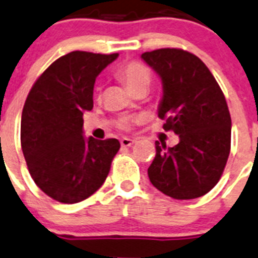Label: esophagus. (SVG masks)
I'll return each instance as SVG.
<instances>
[{"mask_svg":"<svg viewBox=\"0 0 258 258\" xmlns=\"http://www.w3.org/2000/svg\"><path fill=\"white\" fill-rule=\"evenodd\" d=\"M134 142H136V140H132V138H126V137L122 138V140L120 141V144L122 147H131Z\"/></svg>","mask_w":258,"mask_h":258,"instance_id":"esophagus-1","label":"esophagus"}]
</instances>
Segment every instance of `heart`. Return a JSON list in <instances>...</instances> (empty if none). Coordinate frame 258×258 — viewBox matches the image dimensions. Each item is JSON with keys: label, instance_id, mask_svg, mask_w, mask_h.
<instances>
[{"label": "heart", "instance_id": "1", "mask_svg": "<svg viewBox=\"0 0 258 258\" xmlns=\"http://www.w3.org/2000/svg\"><path fill=\"white\" fill-rule=\"evenodd\" d=\"M116 76L133 94L140 91L146 92L151 83L150 70H149L147 66L138 62V61H131V62L121 65L117 69V72H116ZM137 121V117L125 116V117H121L118 120V126L121 129H127V127H131Z\"/></svg>", "mask_w": 258, "mask_h": 258}]
</instances>
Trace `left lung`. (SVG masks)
I'll return each mask as SVG.
<instances>
[{"label":"left lung","instance_id":"1","mask_svg":"<svg viewBox=\"0 0 258 258\" xmlns=\"http://www.w3.org/2000/svg\"><path fill=\"white\" fill-rule=\"evenodd\" d=\"M163 83L158 116L166 120L179 144L156 141L147 169L151 184L176 200H192L210 192L221 179L231 149V116L226 98L208 66L177 48L142 53Z\"/></svg>","mask_w":258,"mask_h":258}]
</instances>
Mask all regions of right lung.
I'll list each match as a JSON object with an SVG mask.
<instances>
[{"label":"right lung","instance_id":"add662e5","mask_svg":"<svg viewBox=\"0 0 258 258\" xmlns=\"http://www.w3.org/2000/svg\"><path fill=\"white\" fill-rule=\"evenodd\" d=\"M118 57L74 50L36 79L24 103L21 145L31 177L50 198L77 204L98 190L120 149L116 138L83 137L96 77Z\"/></svg>","mask_w":258,"mask_h":258}]
</instances>
